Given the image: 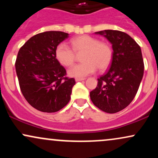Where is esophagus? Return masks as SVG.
Returning a JSON list of instances; mask_svg holds the SVG:
<instances>
[{
  "label": "esophagus",
  "mask_w": 158,
  "mask_h": 158,
  "mask_svg": "<svg viewBox=\"0 0 158 158\" xmlns=\"http://www.w3.org/2000/svg\"><path fill=\"white\" fill-rule=\"evenodd\" d=\"M85 78H79V77H77L75 78V80L77 81H82V80H85Z\"/></svg>",
  "instance_id": "1"
}]
</instances>
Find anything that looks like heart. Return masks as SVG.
I'll return each instance as SVG.
<instances>
[{
    "label": "heart",
    "instance_id": "b5f03b06",
    "mask_svg": "<svg viewBox=\"0 0 158 158\" xmlns=\"http://www.w3.org/2000/svg\"><path fill=\"white\" fill-rule=\"evenodd\" d=\"M71 48L64 43L58 44L55 50L56 59L61 64L70 67L76 60V54L83 53V61L72 67L69 75L73 77H85L94 73L97 68L104 70L108 68L113 57L111 47L106 41H99L90 35H81L70 41Z\"/></svg>",
    "mask_w": 158,
    "mask_h": 158
}]
</instances>
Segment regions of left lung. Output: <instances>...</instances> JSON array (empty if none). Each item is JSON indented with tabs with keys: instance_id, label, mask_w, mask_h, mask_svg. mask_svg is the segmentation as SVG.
Segmentation results:
<instances>
[{
	"instance_id": "obj_1",
	"label": "left lung",
	"mask_w": 158,
	"mask_h": 158,
	"mask_svg": "<svg viewBox=\"0 0 158 158\" xmlns=\"http://www.w3.org/2000/svg\"><path fill=\"white\" fill-rule=\"evenodd\" d=\"M95 33L111 43L113 57L110 68L90 91V99L102 111L117 113L132 102L139 89L144 71L142 52L135 40L123 32L106 30Z\"/></svg>"
}]
</instances>
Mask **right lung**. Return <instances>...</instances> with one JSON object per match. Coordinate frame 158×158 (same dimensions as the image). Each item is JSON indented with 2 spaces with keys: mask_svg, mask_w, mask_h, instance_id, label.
Wrapping results in <instances>:
<instances>
[{
  "mask_svg": "<svg viewBox=\"0 0 158 158\" xmlns=\"http://www.w3.org/2000/svg\"><path fill=\"white\" fill-rule=\"evenodd\" d=\"M68 37L61 31L36 34L20 48L15 70L20 89L27 102L41 112L53 113L69 102L73 78L56 59L58 44Z\"/></svg>",
  "mask_w": 158,
  "mask_h": 158,
  "instance_id": "add662e5",
  "label": "right lung"
}]
</instances>
